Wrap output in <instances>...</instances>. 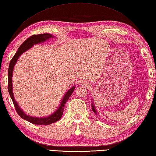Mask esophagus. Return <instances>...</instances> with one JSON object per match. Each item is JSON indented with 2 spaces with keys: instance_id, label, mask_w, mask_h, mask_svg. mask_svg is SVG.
<instances>
[{
  "instance_id": "esophagus-1",
  "label": "esophagus",
  "mask_w": 156,
  "mask_h": 156,
  "mask_svg": "<svg viewBox=\"0 0 156 156\" xmlns=\"http://www.w3.org/2000/svg\"><path fill=\"white\" fill-rule=\"evenodd\" d=\"M83 85H84V86H85V87H86V86H87V85H88V84H87V83H83Z\"/></svg>"
}]
</instances>
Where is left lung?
<instances>
[{"mask_svg":"<svg viewBox=\"0 0 156 156\" xmlns=\"http://www.w3.org/2000/svg\"><path fill=\"white\" fill-rule=\"evenodd\" d=\"M91 106H92V110H93V111L94 112L95 114H97V111H96V110H95V106H94V105H93V104H91Z\"/></svg>","mask_w":156,"mask_h":156,"instance_id":"obj_1","label":"left lung"}]
</instances>
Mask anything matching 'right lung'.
<instances>
[{"instance_id": "right-lung-1", "label": "right lung", "mask_w": 156, "mask_h": 156, "mask_svg": "<svg viewBox=\"0 0 156 156\" xmlns=\"http://www.w3.org/2000/svg\"><path fill=\"white\" fill-rule=\"evenodd\" d=\"M54 37L51 34L48 33H44V34H39V35H33L30 36V37L28 38L26 41L23 42L20 46L19 47V48L17 51L15 55L13 56L12 59H11L9 66V69H8V90H9V95L11 98V100L13 101V103L15 106L16 110L18 114L23 119L27 120L29 121L30 123H32L33 124H36V125H49V124L53 123L56 122V121H58L61 118L62 115L63 114V110L65 107V104L68 100V99L72 95L73 90L75 89V86L71 88L70 89L67 90V93L65 94L64 97L62 100L60 106H59L58 108L56 110V111L52 113L51 115L48 116L46 117H31L30 115H27L24 113V112L21 109L20 106H18V103L16 102V101L14 99L13 93V86H12V76H13V71L14 66L16 63L17 61H18V58L20 57L22 53L26 52L27 50H29L30 48L33 46V45L37 44L39 43H43V42L47 41L48 39L50 38Z\"/></svg>"}]
</instances>
